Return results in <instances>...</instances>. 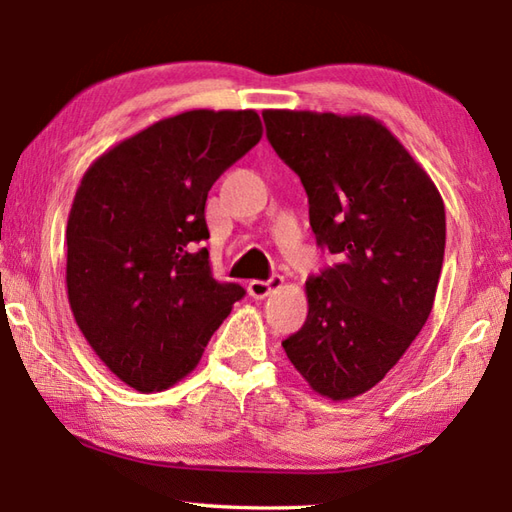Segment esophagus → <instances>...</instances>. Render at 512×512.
I'll use <instances>...</instances> for the list:
<instances>
[{"label":"esophagus","instance_id":"esophagus-1","mask_svg":"<svg viewBox=\"0 0 512 512\" xmlns=\"http://www.w3.org/2000/svg\"><path fill=\"white\" fill-rule=\"evenodd\" d=\"M282 284H284V277H280V275H273L271 280H250L248 293L253 298H266V296H271L273 291L282 289Z\"/></svg>","mask_w":512,"mask_h":512}]
</instances>
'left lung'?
I'll list each match as a JSON object with an SVG mask.
<instances>
[{
  "instance_id": "obj_1",
  "label": "left lung",
  "mask_w": 512,
  "mask_h": 512,
  "mask_svg": "<svg viewBox=\"0 0 512 512\" xmlns=\"http://www.w3.org/2000/svg\"><path fill=\"white\" fill-rule=\"evenodd\" d=\"M266 137L309 196L318 246L307 320L282 341L311 391L343 402L377 386L427 323L445 257V203L370 115L264 110Z\"/></svg>"
}]
</instances>
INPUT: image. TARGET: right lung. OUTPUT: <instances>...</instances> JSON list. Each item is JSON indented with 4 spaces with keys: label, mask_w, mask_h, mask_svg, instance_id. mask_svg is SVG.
<instances>
[{
    "label": "right lung",
    "mask_w": 512,
    "mask_h": 512,
    "mask_svg": "<svg viewBox=\"0 0 512 512\" xmlns=\"http://www.w3.org/2000/svg\"><path fill=\"white\" fill-rule=\"evenodd\" d=\"M255 110H187L126 137L83 173L67 219V298L112 375L164 391L201 361L239 284L216 282L207 192L262 140Z\"/></svg>",
    "instance_id": "right-lung-1"
}]
</instances>
